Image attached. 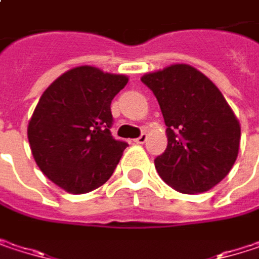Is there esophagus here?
Instances as JSON below:
<instances>
[{
	"label": "esophagus",
	"instance_id": "esophagus-1",
	"mask_svg": "<svg viewBox=\"0 0 259 259\" xmlns=\"http://www.w3.org/2000/svg\"><path fill=\"white\" fill-rule=\"evenodd\" d=\"M145 141H147V133H145V132H142V133L135 139V142H136V144H144Z\"/></svg>",
	"mask_w": 259,
	"mask_h": 259
}]
</instances>
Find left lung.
I'll use <instances>...</instances> for the list:
<instances>
[{"mask_svg":"<svg viewBox=\"0 0 259 259\" xmlns=\"http://www.w3.org/2000/svg\"><path fill=\"white\" fill-rule=\"evenodd\" d=\"M156 96L168 145L154 166L172 189L202 193L231 171L238 156L240 123L219 88L187 64H174L144 75Z\"/></svg>","mask_w":259,"mask_h":259,"instance_id":"obj_1","label":"left lung"}]
</instances>
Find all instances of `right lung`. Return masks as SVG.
<instances>
[{
    "mask_svg": "<svg viewBox=\"0 0 259 259\" xmlns=\"http://www.w3.org/2000/svg\"><path fill=\"white\" fill-rule=\"evenodd\" d=\"M127 80L80 66L41 94L28 123V141L40 171L66 192H91L117 168L127 142L111 135V102Z\"/></svg>",
    "mask_w": 259,
    "mask_h": 259,
    "instance_id": "right-lung-1",
    "label": "right lung"
}]
</instances>
